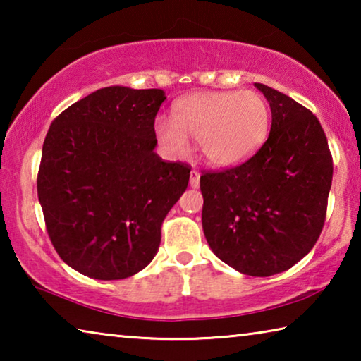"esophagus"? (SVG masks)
I'll return each instance as SVG.
<instances>
[{
    "label": "esophagus",
    "mask_w": 361,
    "mask_h": 361,
    "mask_svg": "<svg viewBox=\"0 0 361 361\" xmlns=\"http://www.w3.org/2000/svg\"><path fill=\"white\" fill-rule=\"evenodd\" d=\"M189 185H191L192 188H199V185H200V173L197 172V170H192L191 175H189Z\"/></svg>",
    "instance_id": "obj_1"
}]
</instances>
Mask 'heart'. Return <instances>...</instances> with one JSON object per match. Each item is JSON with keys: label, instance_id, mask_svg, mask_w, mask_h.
<instances>
[{"label": "heart", "instance_id": "b5f03b06", "mask_svg": "<svg viewBox=\"0 0 361 361\" xmlns=\"http://www.w3.org/2000/svg\"><path fill=\"white\" fill-rule=\"evenodd\" d=\"M269 124L267 102L255 90L197 92L175 103L172 119L159 118L154 133L169 154L186 156L195 140L207 162L231 167L259 149Z\"/></svg>", "mask_w": 361, "mask_h": 361}]
</instances>
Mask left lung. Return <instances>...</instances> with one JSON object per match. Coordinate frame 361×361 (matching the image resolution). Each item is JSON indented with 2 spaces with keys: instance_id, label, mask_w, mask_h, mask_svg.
I'll return each mask as SVG.
<instances>
[{
  "instance_id": "obj_1",
  "label": "left lung",
  "mask_w": 361,
  "mask_h": 361,
  "mask_svg": "<svg viewBox=\"0 0 361 361\" xmlns=\"http://www.w3.org/2000/svg\"><path fill=\"white\" fill-rule=\"evenodd\" d=\"M271 105L264 145L235 167L204 172L202 228L212 252L253 277L283 272L319 240L333 157L317 116L264 84Z\"/></svg>"
}]
</instances>
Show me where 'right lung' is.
<instances>
[{"mask_svg": "<svg viewBox=\"0 0 361 361\" xmlns=\"http://www.w3.org/2000/svg\"><path fill=\"white\" fill-rule=\"evenodd\" d=\"M161 89L111 85L52 121L42 145L38 199L54 248L99 280H121L149 264L191 167L162 161L154 119Z\"/></svg>", "mask_w": 361, "mask_h": 361, "instance_id": "right-lung-1", "label": "right lung"}]
</instances>
